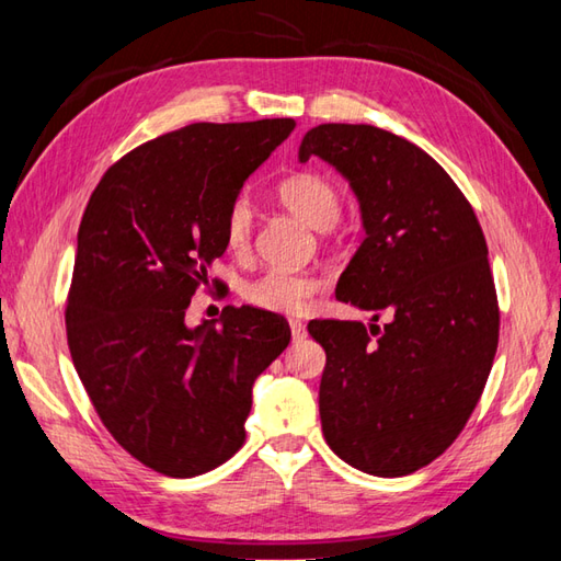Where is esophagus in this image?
<instances>
[{"label": "esophagus", "mask_w": 561, "mask_h": 561, "mask_svg": "<svg viewBox=\"0 0 561 561\" xmlns=\"http://www.w3.org/2000/svg\"><path fill=\"white\" fill-rule=\"evenodd\" d=\"M306 335H308L306 325L299 323V320H291V340L294 342H301V340H306Z\"/></svg>", "instance_id": "obj_1"}]
</instances>
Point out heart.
Here are the masks:
<instances>
[{
  "label": "heart",
  "mask_w": 561,
  "mask_h": 561,
  "mask_svg": "<svg viewBox=\"0 0 561 561\" xmlns=\"http://www.w3.org/2000/svg\"><path fill=\"white\" fill-rule=\"evenodd\" d=\"M277 197L316 229H328L340 217V190L318 171H296L277 183ZM253 238V207L248 197H236L224 217V241L233 253H245ZM325 289V279L311 272L270 267L243 284V299L262 311L299 316L313 296Z\"/></svg>",
  "instance_id": "obj_1"
}]
</instances>
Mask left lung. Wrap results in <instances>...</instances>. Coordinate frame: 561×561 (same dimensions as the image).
I'll use <instances>...</instances> for the list:
<instances>
[{"label": "left lung", "instance_id": "1", "mask_svg": "<svg viewBox=\"0 0 561 561\" xmlns=\"http://www.w3.org/2000/svg\"><path fill=\"white\" fill-rule=\"evenodd\" d=\"M311 157L335 165L362 205L366 238L337 299L388 318L308 323L328 356L323 434L356 470L400 478L458 438L490 378L499 301L486 241L453 178L388 129L318 125L299 149Z\"/></svg>", "mask_w": 561, "mask_h": 561}]
</instances>
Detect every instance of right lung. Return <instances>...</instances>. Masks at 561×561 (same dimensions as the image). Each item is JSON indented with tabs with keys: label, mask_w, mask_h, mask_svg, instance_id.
<instances>
[{
	"label": "right lung",
	"mask_w": 561,
	"mask_h": 561,
	"mask_svg": "<svg viewBox=\"0 0 561 561\" xmlns=\"http://www.w3.org/2000/svg\"><path fill=\"white\" fill-rule=\"evenodd\" d=\"M294 127L274 117L165 133L115 161L83 209L65 308L71 362L111 436L169 478L209 472L243 446L255 378L291 340L287 320L253 306L195 330L185 311L226 250V209Z\"/></svg>",
	"instance_id": "add662e5"
}]
</instances>
